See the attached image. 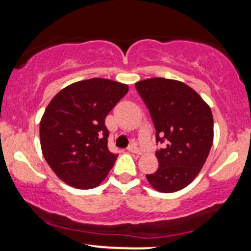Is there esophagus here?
<instances>
[{
    "label": "esophagus",
    "mask_w": 251,
    "mask_h": 251,
    "mask_svg": "<svg viewBox=\"0 0 251 251\" xmlns=\"http://www.w3.org/2000/svg\"><path fill=\"white\" fill-rule=\"evenodd\" d=\"M128 151L132 152V153H137V154H142V150L138 148L137 144H131L128 146Z\"/></svg>",
    "instance_id": "esophagus-1"
}]
</instances>
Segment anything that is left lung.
I'll return each instance as SVG.
<instances>
[{
	"mask_svg": "<svg viewBox=\"0 0 251 251\" xmlns=\"http://www.w3.org/2000/svg\"><path fill=\"white\" fill-rule=\"evenodd\" d=\"M155 128L159 168L146 178L160 192H175L200 174L214 140L211 109L197 92L177 80L152 77L135 83Z\"/></svg>",
	"mask_w": 251,
	"mask_h": 251,
	"instance_id": "obj_1",
	"label": "left lung"
}]
</instances>
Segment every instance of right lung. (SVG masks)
Listing matches in <instances>:
<instances>
[{"instance_id":"add662e5","label":"right lung","mask_w":251,"mask_h":251,"mask_svg":"<svg viewBox=\"0 0 251 251\" xmlns=\"http://www.w3.org/2000/svg\"><path fill=\"white\" fill-rule=\"evenodd\" d=\"M127 91L124 83L93 77L51 99L40 123V140L46 162L66 184L93 189L106 178L118 153L108 150L105 118Z\"/></svg>"}]
</instances>
